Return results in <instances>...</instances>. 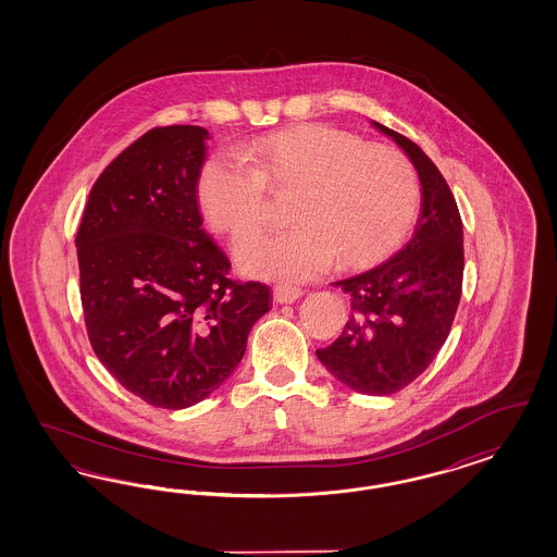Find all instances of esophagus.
<instances>
[{
  "instance_id": "esophagus-1",
  "label": "esophagus",
  "mask_w": 557,
  "mask_h": 557,
  "mask_svg": "<svg viewBox=\"0 0 557 557\" xmlns=\"http://www.w3.org/2000/svg\"><path fill=\"white\" fill-rule=\"evenodd\" d=\"M302 289L296 286H286V284H277L273 286V298L275 302L280 304H292L302 298Z\"/></svg>"
}]
</instances>
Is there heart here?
I'll return each instance as SVG.
<instances>
[{
	"label": "heart",
	"mask_w": 557,
	"mask_h": 557,
	"mask_svg": "<svg viewBox=\"0 0 557 557\" xmlns=\"http://www.w3.org/2000/svg\"><path fill=\"white\" fill-rule=\"evenodd\" d=\"M245 157L251 165L210 154L196 198L212 231L238 236L263 216L265 187L296 189L289 228L236 240V268L249 277L300 282L337 257L345 268H366L398 247L419 210V180L405 152L335 126L298 124L259 136Z\"/></svg>",
	"instance_id": "heart-1"
}]
</instances>
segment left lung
I'll list each match as a JSON object with an SVG mask.
<instances>
[{
  "mask_svg": "<svg viewBox=\"0 0 557 557\" xmlns=\"http://www.w3.org/2000/svg\"><path fill=\"white\" fill-rule=\"evenodd\" d=\"M408 154L421 180V214L405 247L373 270L341 280L351 317L322 366L359 394L386 396L414 382L451 331L463 280V224L437 165L410 138L371 122Z\"/></svg>",
  "mask_w": 557,
  "mask_h": 557,
  "instance_id": "left-lung-1",
  "label": "left lung"
}]
</instances>
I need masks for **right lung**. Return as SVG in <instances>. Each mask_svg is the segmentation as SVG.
Returning <instances> with one entry per match:
<instances>
[{
	"instance_id": "right-lung-1",
	"label": "right lung",
	"mask_w": 557,
	"mask_h": 557,
	"mask_svg": "<svg viewBox=\"0 0 557 557\" xmlns=\"http://www.w3.org/2000/svg\"><path fill=\"white\" fill-rule=\"evenodd\" d=\"M202 126H157L101 171L75 236L87 337L147 405L182 410L222 386L271 306L228 277L196 198Z\"/></svg>"
}]
</instances>
